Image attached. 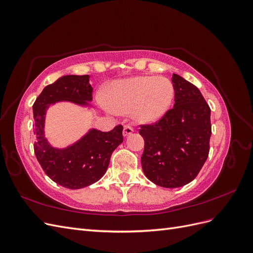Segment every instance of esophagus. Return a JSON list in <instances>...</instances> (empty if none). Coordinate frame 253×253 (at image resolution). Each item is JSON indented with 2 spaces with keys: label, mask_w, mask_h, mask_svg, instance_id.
<instances>
[{
  "label": "esophagus",
  "mask_w": 253,
  "mask_h": 253,
  "mask_svg": "<svg viewBox=\"0 0 253 253\" xmlns=\"http://www.w3.org/2000/svg\"><path fill=\"white\" fill-rule=\"evenodd\" d=\"M133 132H134V129H133V127H131V126H126L124 127V136H125V137H127L128 135H131Z\"/></svg>",
  "instance_id": "34e87169"
}]
</instances>
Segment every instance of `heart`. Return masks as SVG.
Instances as JSON below:
<instances>
[{
  "instance_id": "obj_1",
  "label": "heart",
  "mask_w": 253,
  "mask_h": 253,
  "mask_svg": "<svg viewBox=\"0 0 253 253\" xmlns=\"http://www.w3.org/2000/svg\"><path fill=\"white\" fill-rule=\"evenodd\" d=\"M175 88L171 80L156 76H137L112 82L106 90V101H99L109 113H132L139 124H154L170 110Z\"/></svg>"
}]
</instances>
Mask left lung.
Listing matches in <instances>:
<instances>
[{"instance_id":"1","label":"left lung","mask_w":253,"mask_h":253,"mask_svg":"<svg viewBox=\"0 0 253 253\" xmlns=\"http://www.w3.org/2000/svg\"><path fill=\"white\" fill-rule=\"evenodd\" d=\"M173 109L153 126H143L144 175L155 185L179 188L200 173L209 154L211 110L194 84L173 74Z\"/></svg>"}]
</instances>
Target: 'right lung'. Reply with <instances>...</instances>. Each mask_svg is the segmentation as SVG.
<instances>
[{"mask_svg":"<svg viewBox=\"0 0 253 253\" xmlns=\"http://www.w3.org/2000/svg\"><path fill=\"white\" fill-rule=\"evenodd\" d=\"M88 75H65L45 86L36 99L34 110V144L38 162L48 177L68 189H81L93 185L105 174L112 153L124 141L122 126L110 132L89 127L78 140L63 148L51 144L45 133V119L50 106L70 102L90 111L93 87Z\"/></svg>","mask_w":253,"mask_h":253,"instance_id":"1","label":"right lung"}]
</instances>
